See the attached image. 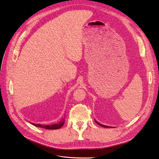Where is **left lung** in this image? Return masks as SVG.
Wrapping results in <instances>:
<instances>
[{
	"mask_svg": "<svg viewBox=\"0 0 159 159\" xmlns=\"http://www.w3.org/2000/svg\"><path fill=\"white\" fill-rule=\"evenodd\" d=\"M95 121H96V122L97 123V124H98V125H99V126H102V127H105V128H109V126H105V125H103L100 124V123H99L98 121H96V120H95ZM110 128H112V127H111V126H110Z\"/></svg>",
	"mask_w": 159,
	"mask_h": 159,
	"instance_id": "left-lung-1",
	"label": "left lung"
}]
</instances>
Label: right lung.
<instances>
[{"instance_id":"obj_1","label":"right lung","mask_w":159,"mask_h":159,"mask_svg":"<svg viewBox=\"0 0 159 159\" xmlns=\"http://www.w3.org/2000/svg\"><path fill=\"white\" fill-rule=\"evenodd\" d=\"M65 122V119H62L60 122H59L57 123H56V124H52V125H41V124H34V123H31L32 125H33L37 127H41V128H44L45 129H48V130H56V129H59L63 126V124Z\"/></svg>"}]
</instances>
